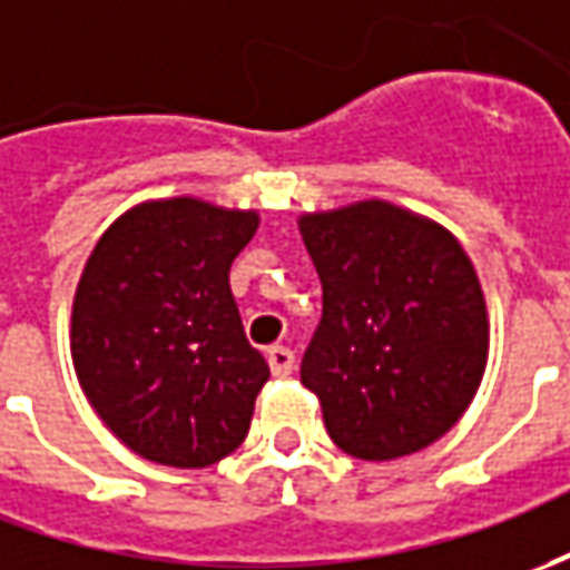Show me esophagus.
Returning <instances> with one entry per match:
<instances>
[{
    "label": "esophagus",
    "instance_id": "1",
    "mask_svg": "<svg viewBox=\"0 0 570 570\" xmlns=\"http://www.w3.org/2000/svg\"><path fill=\"white\" fill-rule=\"evenodd\" d=\"M268 365L274 377H289L293 365H296V355H293V350H286V346H271Z\"/></svg>",
    "mask_w": 570,
    "mask_h": 570
}]
</instances>
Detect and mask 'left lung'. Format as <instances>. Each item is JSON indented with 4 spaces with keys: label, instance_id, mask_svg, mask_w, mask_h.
Returning a JSON list of instances; mask_svg holds the SVG:
<instances>
[{
    "label": "left lung",
    "instance_id": "1",
    "mask_svg": "<svg viewBox=\"0 0 570 570\" xmlns=\"http://www.w3.org/2000/svg\"><path fill=\"white\" fill-rule=\"evenodd\" d=\"M324 286L302 358L336 446L393 462L436 443L464 415L490 358V312L474 262L443 224L362 199L299 215Z\"/></svg>",
    "mask_w": 570,
    "mask_h": 570
}]
</instances>
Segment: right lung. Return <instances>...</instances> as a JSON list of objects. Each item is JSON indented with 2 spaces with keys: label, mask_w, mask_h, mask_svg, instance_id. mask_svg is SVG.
Returning a JSON list of instances; mask_svg holds the SVG:
<instances>
[{
  "label": "right lung",
  "mask_w": 570,
  "mask_h": 570,
  "mask_svg": "<svg viewBox=\"0 0 570 570\" xmlns=\"http://www.w3.org/2000/svg\"><path fill=\"white\" fill-rule=\"evenodd\" d=\"M258 220L196 196L146 199L108 224L83 265L73 374L146 462L208 468L249 433L271 371L243 334L227 274Z\"/></svg>",
  "instance_id": "right-lung-1"
}]
</instances>
